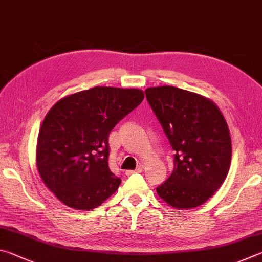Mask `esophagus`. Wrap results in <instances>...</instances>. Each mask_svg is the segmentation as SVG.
Instances as JSON below:
<instances>
[{
	"instance_id": "34e87169",
	"label": "esophagus",
	"mask_w": 262,
	"mask_h": 262,
	"mask_svg": "<svg viewBox=\"0 0 262 262\" xmlns=\"http://www.w3.org/2000/svg\"><path fill=\"white\" fill-rule=\"evenodd\" d=\"M143 171V168L141 167H138L136 169V170H126L125 171V175L126 176H130V175H134V173H139V172H141Z\"/></svg>"
}]
</instances>
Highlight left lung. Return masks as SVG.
Returning a JSON list of instances; mask_svg holds the SVG:
<instances>
[{"instance_id":"1","label":"left lung","mask_w":262,"mask_h":262,"mask_svg":"<svg viewBox=\"0 0 262 262\" xmlns=\"http://www.w3.org/2000/svg\"><path fill=\"white\" fill-rule=\"evenodd\" d=\"M145 93L175 152L173 170L158 194L172 207H198L220 189L230 168L226 119L216 104L189 91L159 86Z\"/></svg>"}]
</instances>
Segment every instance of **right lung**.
<instances>
[{
	"instance_id": "1",
	"label": "right lung",
	"mask_w": 262,
	"mask_h": 262,
	"mask_svg": "<svg viewBox=\"0 0 262 262\" xmlns=\"http://www.w3.org/2000/svg\"><path fill=\"white\" fill-rule=\"evenodd\" d=\"M143 91L96 86L66 96L46 115L36 145V167L64 205L93 209L121 184L110 171L109 134L143 102Z\"/></svg>"
}]
</instances>
